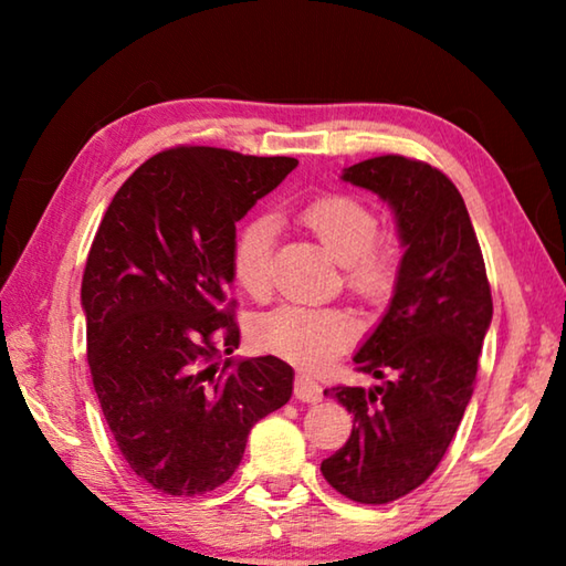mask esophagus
Wrapping results in <instances>:
<instances>
[{
	"instance_id": "34e87169",
	"label": "esophagus",
	"mask_w": 566,
	"mask_h": 566,
	"mask_svg": "<svg viewBox=\"0 0 566 566\" xmlns=\"http://www.w3.org/2000/svg\"><path fill=\"white\" fill-rule=\"evenodd\" d=\"M294 397L300 401H310V405H314V401L322 399V387L319 381H314L312 377L306 375H296L294 379Z\"/></svg>"
}]
</instances>
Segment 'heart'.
Wrapping results in <instances>:
<instances>
[{
    "instance_id": "1",
    "label": "heart",
    "mask_w": 566,
    "mask_h": 566,
    "mask_svg": "<svg viewBox=\"0 0 566 566\" xmlns=\"http://www.w3.org/2000/svg\"><path fill=\"white\" fill-rule=\"evenodd\" d=\"M300 224L342 266V282L361 300H379L395 282V252L375 239L377 217L344 195H322L300 207ZM270 217H252L239 227L232 244V272L247 294L264 296L272 286ZM359 324L342 306L282 304L254 322V344L300 367H319L357 339Z\"/></svg>"
}]
</instances>
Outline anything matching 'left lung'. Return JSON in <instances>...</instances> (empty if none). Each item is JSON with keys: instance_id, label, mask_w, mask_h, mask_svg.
<instances>
[{"instance_id": "left-lung-1", "label": "left lung", "mask_w": 566, "mask_h": 566, "mask_svg": "<svg viewBox=\"0 0 566 566\" xmlns=\"http://www.w3.org/2000/svg\"><path fill=\"white\" fill-rule=\"evenodd\" d=\"M342 179L391 207L405 254L385 317L354 354L359 371L381 385L324 389L354 427L322 474L354 502L387 504L424 484L457 434L492 324V292L464 199L442 171L387 155L347 167Z\"/></svg>"}]
</instances>
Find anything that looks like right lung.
Here are the masks:
<instances>
[{
	"label": "right lung",
	"mask_w": 566,
	"mask_h": 566,
	"mask_svg": "<svg viewBox=\"0 0 566 566\" xmlns=\"http://www.w3.org/2000/svg\"><path fill=\"white\" fill-rule=\"evenodd\" d=\"M296 167L175 147L147 159L104 212L82 280L87 361L104 419L142 482L207 494L242 462L247 437L292 397L272 357L222 361L239 347L237 222Z\"/></svg>",
	"instance_id": "right-lung-1"
}]
</instances>
